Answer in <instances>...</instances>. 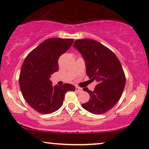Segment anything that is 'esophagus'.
Wrapping results in <instances>:
<instances>
[{
	"instance_id": "1",
	"label": "esophagus",
	"mask_w": 149,
	"mask_h": 149,
	"mask_svg": "<svg viewBox=\"0 0 149 149\" xmlns=\"http://www.w3.org/2000/svg\"><path fill=\"white\" fill-rule=\"evenodd\" d=\"M75 90H76L77 92H81V91H82V89L79 87H75Z\"/></svg>"
}]
</instances>
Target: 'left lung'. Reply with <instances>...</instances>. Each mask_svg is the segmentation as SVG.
<instances>
[{"mask_svg":"<svg viewBox=\"0 0 149 149\" xmlns=\"http://www.w3.org/2000/svg\"><path fill=\"white\" fill-rule=\"evenodd\" d=\"M73 47L82 55L89 79L97 82L93 91L83 88L90 98L81 106L95 115L104 113L119 100L125 87V77L121 63L112 51L96 40H76Z\"/></svg>","mask_w":149,"mask_h":149,"instance_id":"obj_1","label":"left lung"}]
</instances>
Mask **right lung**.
I'll use <instances>...</instances> for the list:
<instances>
[{"label":"right lung","instance_id":"obj_1","mask_svg":"<svg viewBox=\"0 0 149 149\" xmlns=\"http://www.w3.org/2000/svg\"><path fill=\"white\" fill-rule=\"evenodd\" d=\"M74 40L52 38L41 42L26 57L19 74L22 95L32 109L41 114H50L62 107L65 93L74 91V85H52L51 75L58 70V59Z\"/></svg>","mask_w":149,"mask_h":149}]
</instances>
